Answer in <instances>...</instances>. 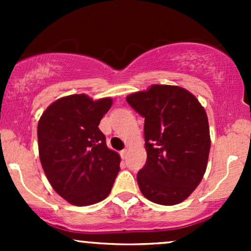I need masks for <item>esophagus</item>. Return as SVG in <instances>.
<instances>
[{
    "label": "esophagus",
    "mask_w": 251,
    "mask_h": 251,
    "mask_svg": "<svg viewBox=\"0 0 251 251\" xmlns=\"http://www.w3.org/2000/svg\"><path fill=\"white\" fill-rule=\"evenodd\" d=\"M127 150H123V151H120V157L123 158V159H126V157H127Z\"/></svg>",
    "instance_id": "34e87169"
}]
</instances>
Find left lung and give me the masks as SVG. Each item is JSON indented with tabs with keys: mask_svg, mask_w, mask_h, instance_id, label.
Segmentation results:
<instances>
[{
	"mask_svg": "<svg viewBox=\"0 0 251 251\" xmlns=\"http://www.w3.org/2000/svg\"><path fill=\"white\" fill-rule=\"evenodd\" d=\"M144 119L146 164L137 175L142 194L153 203L175 205L201 183L210 152L205 109L178 86L153 85L126 98Z\"/></svg>",
	"mask_w": 251,
	"mask_h": 251,
	"instance_id": "obj_1",
	"label": "left lung"
}]
</instances>
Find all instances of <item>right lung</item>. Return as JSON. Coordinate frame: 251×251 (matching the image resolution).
<instances>
[{"label":"right lung","mask_w":251,"mask_h":251,"mask_svg":"<svg viewBox=\"0 0 251 251\" xmlns=\"http://www.w3.org/2000/svg\"><path fill=\"white\" fill-rule=\"evenodd\" d=\"M111 98L93 101L85 94L56 100L37 125L41 165L53 189L79 206L105 200L120 170V157L106 145L99 123Z\"/></svg>","instance_id":"right-lung-1"}]
</instances>
